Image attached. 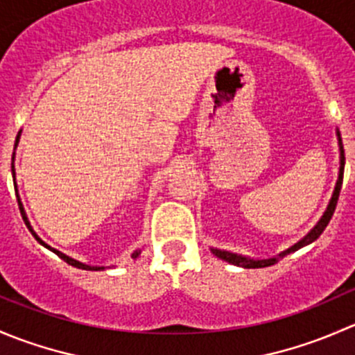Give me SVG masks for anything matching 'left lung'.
I'll list each match as a JSON object with an SVG mask.
<instances>
[{
	"label": "left lung",
	"instance_id": "obj_1",
	"mask_svg": "<svg viewBox=\"0 0 355 355\" xmlns=\"http://www.w3.org/2000/svg\"><path fill=\"white\" fill-rule=\"evenodd\" d=\"M336 141H338V151H340V168H338V178H336L335 189H333L331 199H330V202H328L327 209H324L323 216H321L320 220H318V223L314 225V227L311 228V230L307 232V234L304 235V237L300 239V241L297 242V244H293L292 247H288L287 250H284V252L277 254V256L266 257V259H264V257H263V259H261V257L242 256V254L230 252V250H221V249H216V247H211V252H213L216 257H220V259L227 261L228 264H234V266H241V268H264V266H271V264L278 263V261H280L282 257H285L290 252H295V250H299L300 247H306V245L313 244V242L316 241V239L320 237L321 234H323V230H324V228H327V225L330 223L333 213H335L336 200H338V196H340V189H342L343 166H345V156H343V144H342V137H340V130H338V128H336Z\"/></svg>",
	"mask_w": 355,
	"mask_h": 355
}]
</instances>
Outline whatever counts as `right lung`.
I'll use <instances>...</instances> for the list:
<instances>
[{
	"label": "right lung",
	"instance_id": "obj_1",
	"mask_svg": "<svg viewBox=\"0 0 355 355\" xmlns=\"http://www.w3.org/2000/svg\"><path fill=\"white\" fill-rule=\"evenodd\" d=\"M20 135H22V130L19 132V135H17V139H15V149H17V146H19V142H20ZM12 161H15V153H13V157H12ZM12 175H13V185H15L17 200H19L20 213H22V218H24L25 225H27V228H28V230H31V234L34 235V237H35V241H37L39 244H41V245H44L46 249H49V250H51V252H55L56 256H60V257H62V259L65 261V263L71 264V266H75V268H78V270H87V271H101V270H105V266H91V264H85V263H82V261H77V259H73V257L67 256V254H63L62 250H58V249H55V247H51V245H48V244H46V242L42 241V239L39 237L37 234H35V232H34V228H32V225H31V221H28L27 214H25L24 204H22V200H20L19 191H17V180H15V164H13V163H12ZM139 254H141V249H139V250H134V252H132V257H134V259H135V257H137Z\"/></svg>",
	"mask_w": 355,
	"mask_h": 355
}]
</instances>
